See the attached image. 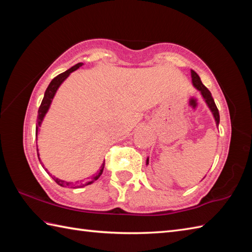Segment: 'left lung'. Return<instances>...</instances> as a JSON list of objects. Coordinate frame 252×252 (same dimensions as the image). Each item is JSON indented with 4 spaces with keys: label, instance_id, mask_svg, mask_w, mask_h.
<instances>
[{
    "label": "left lung",
    "instance_id": "obj_1",
    "mask_svg": "<svg viewBox=\"0 0 252 252\" xmlns=\"http://www.w3.org/2000/svg\"><path fill=\"white\" fill-rule=\"evenodd\" d=\"M190 74H191V82H192V85H194V87H195L198 91H200V93H201V95H202L203 99H205L206 104H207L208 107H209V109L211 110L213 117H215L217 126H219V123H220V115H219V110H218V108H217V105H216V103H215V100H213V97H212V95H211V93H210V91H209V90L205 87V85L202 84L199 76H198V74H197L194 70L190 71ZM148 161H149V160H148V158H147L146 164H148Z\"/></svg>",
    "mask_w": 252,
    "mask_h": 252
}]
</instances>
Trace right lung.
<instances>
[{
  "label": "right lung",
  "mask_w": 252,
  "mask_h": 252,
  "mask_svg": "<svg viewBox=\"0 0 252 252\" xmlns=\"http://www.w3.org/2000/svg\"><path fill=\"white\" fill-rule=\"evenodd\" d=\"M82 65H83L82 63H77V65H74V66L71 67L70 69H68L67 71L63 72V73H61V74H58V76L55 77L54 79H53L52 81H51V83L49 84V87H47V89H46V91H45V93H44V97H43V99H42V103H41V105H40L39 111H37V119H36V126H35V136H37V132H39V127H40L41 125H42V121H43L44 117H45V115H46V112L49 111V109H50V106H51V104H52V100H53V98H54V96H55V94H56V92H57L58 88H60L61 84H62L63 81H65V80L69 77V74H70L72 71L77 70V69L81 67ZM36 152H37V146H36ZM37 157H39L40 163L42 164V167H43V168L45 169L44 164L42 163L41 159H40L39 153H37ZM104 165H105V161L103 162V164H101V167H100L98 172L96 173V174H94L93 176H91V178H89V181H88V182H85V181H80V182H79V181H78V182H76V184L70 183V182H66V181L61 180V179L55 178V176H53V175L49 172V171H47V169H45V171L52 176V179L54 180L58 185H61V186H63V187H71V189H80V187H83V186H87V185L92 184L93 182H95L96 180H97V179L99 178V176L101 175V173H103Z\"/></svg>",
  "instance_id": "1"
}]
</instances>
